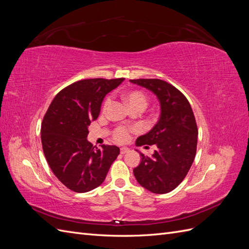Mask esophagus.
<instances>
[{"label": "esophagus", "mask_w": 249, "mask_h": 249, "mask_svg": "<svg viewBox=\"0 0 249 249\" xmlns=\"http://www.w3.org/2000/svg\"><path fill=\"white\" fill-rule=\"evenodd\" d=\"M129 152H130V148H127V147H122V148H120V154H122V155H124V154L129 153Z\"/></svg>", "instance_id": "1"}]
</instances>
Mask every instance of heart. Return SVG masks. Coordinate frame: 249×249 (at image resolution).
<instances>
[{
  "label": "heart",
  "mask_w": 249,
  "mask_h": 249,
  "mask_svg": "<svg viewBox=\"0 0 249 249\" xmlns=\"http://www.w3.org/2000/svg\"><path fill=\"white\" fill-rule=\"evenodd\" d=\"M124 102L129 105V107L132 109L134 107H141L145 109L147 106V96L139 90H133L123 95ZM110 97H107L103 103V111H106L108 106L110 105ZM130 136V130L126 129L125 126H117L116 129L113 131V137L117 142H124L129 139Z\"/></svg>",
  "instance_id": "b5f03b06"
}]
</instances>
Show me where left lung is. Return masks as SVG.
I'll return each mask as SVG.
<instances>
[{"mask_svg":"<svg viewBox=\"0 0 249 249\" xmlns=\"http://www.w3.org/2000/svg\"><path fill=\"white\" fill-rule=\"evenodd\" d=\"M130 82L152 91L160 103L158 123L136 144L157 145L152 156L141 155L134 168L137 182L148 191L164 194L183 182L196 154L197 125L186 96L169 83L159 79H137Z\"/></svg>","mask_w":249,"mask_h":249,"instance_id":"obj_1","label":"left lung"}]
</instances>
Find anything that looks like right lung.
I'll return each mask as SVG.
<instances>
[{
	"instance_id": "1",
	"label": "right lung",
	"mask_w": 249,
	"mask_h": 249,
	"mask_svg": "<svg viewBox=\"0 0 249 249\" xmlns=\"http://www.w3.org/2000/svg\"><path fill=\"white\" fill-rule=\"evenodd\" d=\"M119 79L81 80L62 89L53 100L41 124L42 149L57 178L69 189L84 193L106 178L119 147L97 148L88 140V126L100 114L107 93L124 82Z\"/></svg>"
}]
</instances>
